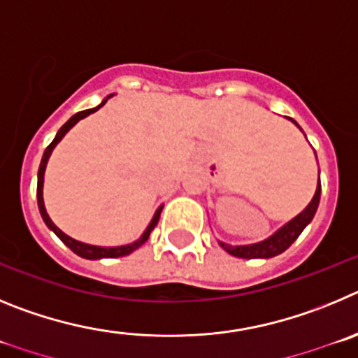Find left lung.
<instances>
[{
    "instance_id": "8db88e82",
    "label": "left lung",
    "mask_w": 358,
    "mask_h": 358,
    "mask_svg": "<svg viewBox=\"0 0 358 358\" xmlns=\"http://www.w3.org/2000/svg\"><path fill=\"white\" fill-rule=\"evenodd\" d=\"M321 198V182L317 183V189H315V194L312 198V201L308 203V207L305 208L299 215H296L292 221H289L283 228H280L273 237H269L267 241H262L259 244H250V246H230V244L219 243L224 251H228L230 255L239 257V259H271V257L280 255L283 251L287 250L292 243L299 237V234L303 231V228L314 217L315 210H317V205H320Z\"/></svg>"
}]
</instances>
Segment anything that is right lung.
Listing matches in <instances>:
<instances>
[{
	"label": "right lung",
	"mask_w": 358,
	"mask_h": 358,
	"mask_svg": "<svg viewBox=\"0 0 358 358\" xmlns=\"http://www.w3.org/2000/svg\"><path fill=\"white\" fill-rule=\"evenodd\" d=\"M107 103V99L99 105V107L96 108H89V110H82L78 112V114H75L73 117L67 121L66 124H64L62 128L59 130V134L55 135V139L51 141L50 146L46 148V151H44V155H43V160H41V167H38V178H37V203H38V210H41V215H43L44 219V223L48 224V228L50 230H53L55 234L59 235V239L62 241L64 244H66L67 248H69L71 251H75L76 255L83 257V259H89V260H96V259H117V257H124V255H130L131 251H135L137 248L141 246V244H144L148 241V237H150L151 230L157 227V223H159V217H160V212H162V208H159L155 214V217H153V221L150 223V227H148V230L144 231V235L141 237L137 243L134 244H128V246H117V248H101V246H91V244H85V243H80V241H75V239H71L69 235L64 234L62 230H60L59 227H55L53 221L50 219V215H48L46 208H44V201H43V182H44V169H46V164H48V159H50L51 155V151H53V148L59 144V141L62 139L64 135L69 131V128L75 127L76 123H78L80 119L87 117L89 114H92V112H96L98 108H101L103 105Z\"/></svg>",
	"instance_id": "add662e5"
}]
</instances>
